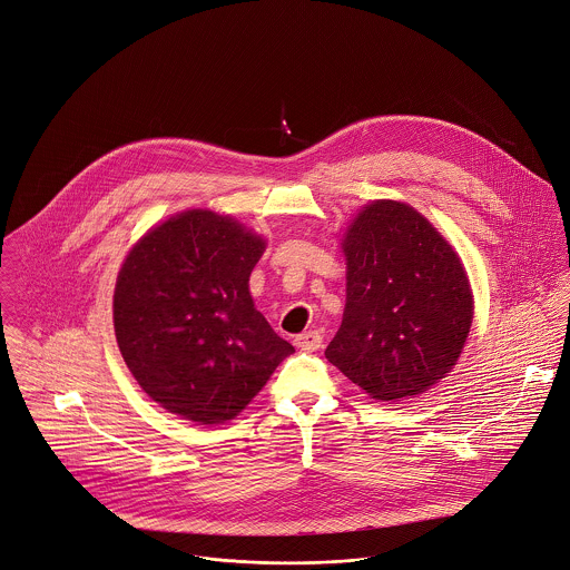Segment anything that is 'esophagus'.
Returning <instances> with one entry per match:
<instances>
[{
  "mask_svg": "<svg viewBox=\"0 0 570 570\" xmlns=\"http://www.w3.org/2000/svg\"><path fill=\"white\" fill-rule=\"evenodd\" d=\"M322 342H324V337H322L317 331H308V333H302V335L295 337V345H297L299 350H306V352L320 350Z\"/></svg>",
  "mask_w": 570,
  "mask_h": 570,
  "instance_id": "34e87169",
  "label": "esophagus"
}]
</instances>
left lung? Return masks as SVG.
I'll use <instances>...</instances> for the list:
<instances>
[{"instance_id":"left-lung-1","label":"left lung","mask_w":570,"mask_h":570,"mask_svg":"<svg viewBox=\"0 0 570 570\" xmlns=\"http://www.w3.org/2000/svg\"><path fill=\"white\" fill-rule=\"evenodd\" d=\"M342 246L345 308L326 358L376 401L423 394L452 372L473 320L458 253L396 200L365 205Z\"/></svg>"}]
</instances>
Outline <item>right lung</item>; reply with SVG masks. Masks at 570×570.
Wrapping results in <instances>:
<instances>
[{
  "instance_id": "add662e5",
  "label": "right lung",
  "mask_w": 570,
  "mask_h": 570,
  "mask_svg": "<svg viewBox=\"0 0 570 570\" xmlns=\"http://www.w3.org/2000/svg\"><path fill=\"white\" fill-rule=\"evenodd\" d=\"M264 248L237 220L189 209L127 253L116 277V343L167 412L200 425L230 421L295 352L248 293Z\"/></svg>"
}]
</instances>
